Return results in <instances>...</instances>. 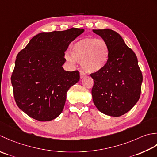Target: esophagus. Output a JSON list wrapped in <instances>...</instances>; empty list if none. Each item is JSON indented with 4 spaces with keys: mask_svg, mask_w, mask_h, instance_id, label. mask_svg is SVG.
Wrapping results in <instances>:
<instances>
[{
    "mask_svg": "<svg viewBox=\"0 0 157 157\" xmlns=\"http://www.w3.org/2000/svg\"><path fill=\"white\" fill-rule=\"evenodd\" d=\"M80 75H81V78H82L83 77H85V72L82 71V70H81V72H80Z\"/></svg>",
    "mask_w": 157,
    "mask_h": 157,
    "instance_id": "obj_1",
    "label": "esophagus"
}]
</instances>
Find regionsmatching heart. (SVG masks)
I'll return each mask as SVG.
<instances>
[{
  "mask_svg": "<svg viewBox=\"0 0 157 157\" xmlns=\"http://www.w3.org/2000/svg\"><path fill=\"white\" fill-rule=\"evenodd\" d=\"M71 56L66 57L70 62L81 63L86 72H95L104 68L109 59L110 50L103 39L85 38L78 40L71 47Z\"/></svg>",
  "mask_w": 157,
  "mask_h": 157,
  "instance_id": "b5f03b06",
  "label": "heart"
}]
</instances>
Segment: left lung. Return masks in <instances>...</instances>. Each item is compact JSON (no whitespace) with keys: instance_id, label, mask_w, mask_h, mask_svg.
<instances>
[{"instance_id":"8db88e82","label":"left lung","mask_w":157,"mask_h":157,"mask_svg":"<svg viewBox=\"0 0 157 157\" xmlns=\"http://www.w3.org/2000/svg\"><path fill=\"white\" fill-rule=\"evenodd\" d=\"M109 47L106 65L91 73L94 79L93 101L101 113L120 117L129 111L139 100L143 76L135 53L119 34L110 29L94 30Z\"/></svg>"}]
</instances>
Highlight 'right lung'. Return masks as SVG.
<instances>
[{
    "mask_svg": "<svg viewBox=\"0 0 157 157\" xmlns=\"http://www.w3.org/2000/svg\"><path fill=\"white\" fill-rule=\"evenodd\" d=\"M84 29L40 33L16 57L11 80L15 101L28 116L49 121L62 113L66 94L78 82L79 71H66L65 52Z\"/></svg>",
    "mask_w": 157,
    "mask_h": 157,
    "instance_id": "1",
    "label": "right lung"
}]
</instances>
